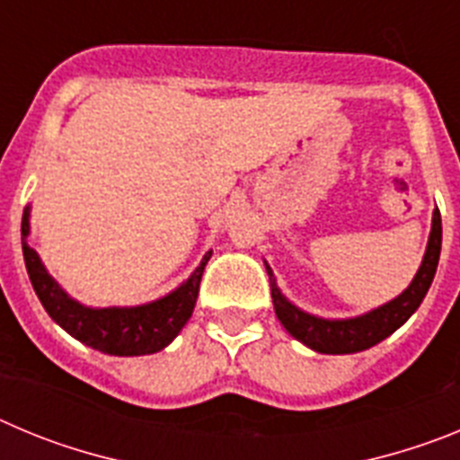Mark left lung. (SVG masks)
Instances as JSON below:
<instances>
[{
  "mask_svg": "<svg viewBox=\"0 0 460 460\" xmlns=\"http://www.w3.org/2000/svg\"><path fill=\"white\" fill-rule=\"evenodd\" d=\"M440 246L442 218L440 209H436L433 211V227H430L424 260H421L420 271L412 279L408 290L403 295H398L394 302L385 304V306L376 308V311L367 313L361 318L350 320H323L292 306L286 296L280 295V290L276 288L274 274L267 267L276 315H279L280 324L296 341H302L304 345H308L311 350L324 352V355H350V352L367 350V348H371V345L380 343L389 334H394L420 308L421 299L426 296L430 283H433V276H436L438 260H440Z\"/></svg>",
  "mask_w": 460,
  "mask_h": 460,
  "instance_id": "8db88e82",
  "label": "left lung"
}]
</instances>
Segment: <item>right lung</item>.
<instances>
[{
  "label": "right lung",
  "instance_id": "right-lung-1",
  "mask_svg": "<svg viewBox=\"0 0 460 460\" xmlns=\"http://www.w3.org/2000/svg\"><path fill=\"white\" fill-rule=\"evenodd\" d=\"M27 234H30V209H24L22 214V255L31 286L48 315L59 327L66 329L73 339L83 341L93 350L117 357L152 355V352L164 350L165 345L180 334L193 313L202 271H205L207 260L211 258L209 251L184 286L170 292L164 299L136 308H87L73 302L71 296L57 286L46 267L40 265L36 251L27 243Z\"/></svg>",
  "mask_w": 460,
  "mask_h": 460
}]
</instances>
